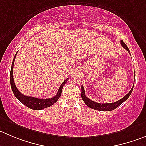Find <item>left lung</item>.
<instances>
[{"instance_id":"left-lung-1","label":"left lung","mask_w":146,"mask_h":146,"mask_svg":"<svg viewBox=\"0 0 146 146\" xmlns=\"http://www.w3.org/2000/svg\"><path fill=\"white\" fill-rule=\"evenodd\" d=\"M121 45L127 50L130 52V50H129L128 47H127L126 44L124 43L123 41H121ZM133 87L131 88V90L130 91L128 94L127 95H125L122 99H119V100L117 101L116 102H114V103H107V104H99L96 102H94V101L91 100V99H88L85 94V91H84V88L83 86H81V98H82L83 101L85 102V104L88 106L90 108L93 109V110H99V111H111V110L116 109L117 107H119V105L123 103L124 102L128 99L129 96L131 94L132 92H133Z\"/></svg>"}]
</instances>
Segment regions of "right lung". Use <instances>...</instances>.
I'll list each match as a JSON object with an SVG mask.
<instances>
[{"label": "right lung", "instance_id": "add662e5", "mask_svg": "<svg viewBox=\"0 0 146 146\" xmlns=\"http://www.w3.org/2000/svg\"><path fill=\"white\" fill-rule=\"evenodd\" d=\"M16 54H15L14 58H13V60L12 62L11 65V73H10V82H11V86L12 91H13V94L15 95L16 99H18L20 102L24 104V105L27 106L29 108L32 109V110H43L44 108H47V107H50L52 104H54L58 100V99L60 96L61 94H62V90L63 88V86L65 85V83L68 81V78L65 79L63 81L62 84L60 86L59 89L58 91V93L54 96H53L52 98H50V99H37V98L32 97V96H27L25 95L22 94L21 92L18 90V88H16V85H15L14 81H13V63H14L15 58H16Z\"/></svg>", "mask_w": 146, "mask_h": 146}]
</instances>
